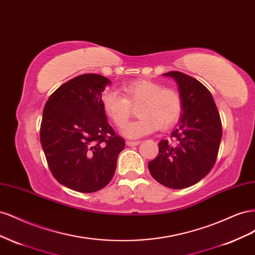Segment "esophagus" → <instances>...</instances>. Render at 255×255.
<instances>
[{
  "instance_id": "34e87169",
  "label": "esophagus",
  "mask_w": 255,
  "mask_h": 255,
  "mask_svg": "<svg viewBox=\"0 0 255 255\" xmlns=\"http://www.w3.org/2000/svg\"><path fill=\"white\" fill-rule=\"evenodd\" d=\"M139 142H140V141H138V140H136V141H132V140H128V141H127V144H128V146H134V145H137V144H139Z\"/></svg>"
}]
</instances>
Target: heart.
<instances>
[{"label":"heart","instance_id":"obj_1","mask_svg":"<svg viewBox=\"0 0 255 255\" xmlns=\"http://www.w3.org/2000/svg\"><path fill=\"white\" fill-rule=\"evenodd\" d=\"M125 96L118 91H105L101 102L103 110L114 125L122 128L128 120L132 107L137 106L139 118L128 123L122 134L128 138H139L151 134L158 128H171L180 119L183 101L179 91L171 87H164L158 82L151 80H136L123 86Z\"/></svg>","mask_w":255,"mask_h":255}]
</instances>
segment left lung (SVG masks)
<instances>
[{
  "label": "left lung",
  "instance_id": "left-lung-1",
  "mask_svg": "<svg viewBox=\"0 0 255 255\" xmlns=\"http://www.w3.org/2000/svg\"><path fill=\"white\" fill-rule=\"evenodd\" d=\"M163 75L175 81L183 111L170 140L159 141L158 155L148 167L161 185L183 189L201 181L214 167L222 136L221 120L212 94L202 83L179 71Z\"/></svg>",
  "mask_w": 255,
  "mask_h": 255
}]
</instances>
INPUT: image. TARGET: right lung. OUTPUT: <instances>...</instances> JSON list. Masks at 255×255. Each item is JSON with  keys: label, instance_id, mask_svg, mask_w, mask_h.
Segmentation results:
<instances>
[{"label": "right lung", "instance_id": "1", "mask_svg": "<svg viewBox=\"0 0 255 255\" xmlns=\"http://www.w3.org/2000/svg\"><path fill=\"white\" fill-rule=\"evenodd\" d=\"M111 81L82 74L61 85L45 103L40 142L53 176L79 192L109 184L126 142L107 122L101 98Z\"/></svg>", "mask_w": 255, "mask_h": 255}]
</instances>
